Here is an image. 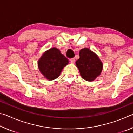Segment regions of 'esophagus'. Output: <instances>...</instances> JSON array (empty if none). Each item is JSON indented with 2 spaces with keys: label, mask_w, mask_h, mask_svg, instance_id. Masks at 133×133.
<instances>
[{
  "label": "esophagus",
  "mask_w": 133,
  "mask_h": 133,
  "mask_svg": "<svg viewBox=\"0 0 133 133\" xmlns=\"http://www.w3.org/2000/svg\"><path fill=\"white\" fill-rule=\"evenodd\" d=\"M70 62L71 63H75V58H71V59H70Z\"/></svg>",
  "instance_id": "1"
}]
</instances>
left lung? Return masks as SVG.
<instances>
[{
  "instance_id": "1",
  "label": "left lung",
  "mask_w": 133,
  "mask_h": 133,
  "mask_svg": "<svg viewBox=\"0 0 133 133\" xmlns=\"http://www.w3.org/2000/svg\"><path fill=\"white\" fill-rule=\"evenodd\" d=\"M80 58L76 65L80 71L82 77L88 82H92L101 75L103 64L98 56L88 48L81 49Z\"/></svg>"
}]
</instances>
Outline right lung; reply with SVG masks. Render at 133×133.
Returning <instances> with one entry per match:
<instances>
[{"label": "right lung", "instance_id": "right-lung-1", "mask_svg": "<svg viewBox=\"0 0 133 133\" xmlns=\"http://www.w3.org/2000/svg\"><path fill=\"white\" fill-rule=\"evenodd\" d=\"M68 64V59L56 48H52L44 52L37 62L40 73L49 80L57 78L63 69Z\"/></svg>", "mask_w": 133, "mask_h": 133}]
</instances>
